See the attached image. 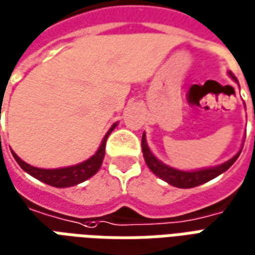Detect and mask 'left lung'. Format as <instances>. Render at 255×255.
<instances>
[{"mask_svg":"<svg viewBox=\"0 0 255 255\" xmlns=\"http://www.w3.org/2000/svg\"><path fill=\"white\" fill-rule=\"evenodd\" d=\"M230 73V76L235 82H238V79L234 76V73ZM255 119V116H254ZM142 151H143V157L144 161H146V164L150 168V171L154 173L155 176H158L162 180H165L166 183H169L171 186H175V187L179 188H192V187H197V186H201L203 183L209 182V180H212L214 177H217L219 175H221L223 172H225L228 168H230L236 160H238V157L241 154V151L239 153H236L231 160H228L224 164H221V165L217 166H212V168H205V169H198V171H180V169H175V168H172V166L165 165L164 162H161L158 158H155L154 154L150 151L149 146H147V142H146V135L143 133V136H142Z\"/></svg>","mask_w":255,"mask_h":255,"instance_id":"obj_1","label":"left lung"}]
</instances>
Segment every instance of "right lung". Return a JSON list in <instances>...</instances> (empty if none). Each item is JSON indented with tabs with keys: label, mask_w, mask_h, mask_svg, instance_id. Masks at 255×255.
Wrapping results in <instances>:
<instances>
[{
	"label": "right lung",
	"mask_w": 255,
	"mask_h": 255,
	"mask_svg": "<svg viewBox=\"0 0 255 255\" xmlns=\"http://www.w3.org/2000/svg\"><path fill=\"white\" fill-rule=\"evenodd\" d=\"M116 126L117 123H115L111 127V129L106 132L102 142H101V146L97 150V153L93 157H90L89 160L83 161L78 165L58 168V169H42V168H36V166H32L24 162L21 158H19V155H16L14 151H12V154H13L14 160L17 161V164L21 166V169L27 172L31 176L38 179V180L46 183L49 186H53V187H72V186H76L79 183L84 182L91 176H94L95 173L100 171L104 157H105L106 139L111 135L112 131L116 128Z\"/></svg>",
	"instance_id": "right-lung-1"
}]
</instances>
